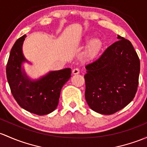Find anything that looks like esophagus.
Returning a JSON list of instances; mask_svg holds the SVG:
<instances>
[{"mask_svg": "<svg viewBox=\"0 0 147 147\" xmlns=\"http://www.w3.org/2000/svg\"><path fill=\"white\" fill-rule=\"evenodd\" d=\"M80 73V69L78 68H75L72 69V74L73 75H78Z\"/></svg>", "mask_w": 147, "mask_h": 147, "instance_id": "34e87169", "label": "esophagus"}]
</instances>
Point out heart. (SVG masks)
Listing matches in <instances>:
<instances>
[{"label":"heart","mask_w":147,"mask_h":147,"mask_svg":"<svg viewBox=\"0 0 147 147\" xmlns=\"http://www.w3.org/2000/svg\"><path fill=\"white\" fill-rule=\"evenodd\" d=\"M89 36L86 37V41ZM103 48V42L99 38H94L89 41L86 46L85 52H84V58L87 60H92L95 58Z\"/></svg>","instance_id":"heart-1"}]
</instances>
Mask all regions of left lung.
Returning <instances> with one entry per match:
<instances>
[{
    "label": "left lung",
    "mask_w": 147,
    "mask_h": 147,
    "mask_svg": "<svg viewBox=\"0 0 147 147\" xmlns=\"http://www.w3.org/2000/svg\"><path fill=\"white\" fill-rule=\"evenodd\" d=\"M118 41L86 65L85 99L95 112L111 115L133 100L139 83L140 62L131 42Z\"/></svg>",
    "instance_id": "1"
}]
</instances>
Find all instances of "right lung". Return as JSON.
<instances>
[{
	"mask_svg": "<svg viewBox=\"0 0 147 147\" xmlns=\"http://www.w3.org/2000/svg\"><path fill=\"white\" fill-rule=\"evenodd\" d=\"M26 35L15 41L6 66V75L12 94L24 110L38 115L51 113L59 101L62 87L71 78V69L50 71L44 76L32 80L23 65L30 63L24 57L22 46Z\"/></svg>",
	"mask_w": 147,
	"mask_h": 147,
	"instance_id": "right-lung-1",
	"label": "right lung"
}]
</instances>
